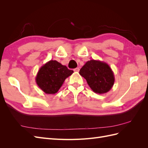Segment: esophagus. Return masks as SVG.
Wrapping results in <instances>:
<instances>
[{"label": "esophagus", "mask_w": 148, "mask_h": 148, "mask_svg": "<svg viewBox=\"0 0 148 148\" xmlns=\"http://www.w3.org/2000/svg\"><path fill=\"white\" fill-rule=\"evenodd\" d=\"M74 71H75V72H78V71H79V68H76L73 70Z\"/></svg>", "instance_id": "1"}]
</instances>
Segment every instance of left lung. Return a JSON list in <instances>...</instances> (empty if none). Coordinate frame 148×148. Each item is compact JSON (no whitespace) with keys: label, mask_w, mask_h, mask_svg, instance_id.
Returning a JSON list of instances; mask_svg holds the SVG:
<instances>
[{"label":"left lung","mask_w":148,"mask_h":148,"mask_svg":"<svg viewBox=\"0 0 148 148\" xmlns=\"http://www.w3.org/2000/svg\"><path fill=\"white\" fill-rule=\"evenodd\" d=\"M79 75L86 79L92 90L99 95L109 92L115 82L114 74L110 66L98 60L86 62L80 69Z\"/></svg>","instance_id":"left-lung-1"}]
</instances>
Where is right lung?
<instances>
[{
	"instance_id": "1",
	"label": "right lung",
	"mask_w": 148,
	"mask_h": 148,
	"mask_svg": "<svg viewBox=\"0 0 148 148\" xmlns=\"http://www.w3.org/2000/svg\"><path fill=\"white\" fill-rule=\"evenodd\" d=\"M73 73L56 60H49L39 69L36 82L40 89L46 94H56L63 84L65 79Z\"/></svg>"
}]
</instances>
